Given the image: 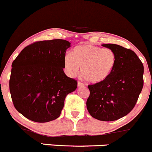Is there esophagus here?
<instances>
[{"label": "esophagus", "instance_id": "1", "mask_svg": "<svg viewBox=\"0 0 152 152\" xmlns=\"http://www.w3.org/2000/svg\"><path fill=\"white\" fill-rule=\"evenodd\" d=\"M85 84L83 83H82L80 81H78L77 82V86L78 87H80V86H84Z\"/></svg>", "mask_w": 152, "mask_h": 152}]
</instances>
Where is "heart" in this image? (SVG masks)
Here are the masks:
<instances>
[{
	"label": "heart",
	"instance_id": "b5f03b06",
	"mask_svg": "<svg viewBox=\"0 0 152 152\" xmlns=\"http://www.w3.org/2000/svg\"><path fill=\"white\" fill-rule=\"evenodd\" d=\"M116 55L111 49L86 44L73 49L72 55L64 57V68L70 76H73L80 68L82 75L87 81L97 83L110 75L115 67Z\"/></svg>",
	"mask_w": 152,
	"mask_h": 152
}]
</instances>
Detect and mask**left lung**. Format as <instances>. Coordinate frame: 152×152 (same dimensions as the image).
Instances as JSON below:
<instances>
[{
	"label": "left lung",
	"instance_id": "left-lung-1",
	"mask_svg": "<svg viewBox=\"0 0 152 152\" xmlns=\"http://www.w3.org/2000/svg\"><path fill=\"white\" fill-rule=\"evenodd\" d=\"M116 55L114 69L104 80L88 85L87 108L94 118L113 121L135 106L144 85V65L134 51L114 44H102Z\"/></svg>",
	"mask_w": 152,
	"mask_h": 152
}]
</instances>
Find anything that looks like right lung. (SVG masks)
I'll list each match as a JSON object with an SVG mask.
<instances>
[{
	"label": "right lung",
	"mask_w": 152,
	"mask_h": 152,
	"mask_svg": "<svg viewBox=\"0 0 152 152\" xmlns=\"http://www.w3.org/2000/svg\"><path fill=\"white\" fill-rule=\"evenodd\" d=\"M70 43L63 39L39 41L26 47L12 63L9 88L16 109L34 122L60 115L66 96L77 82L64 72Z\"/></svg>",
	"instance_id": "add662e5"
}]
</instances>
